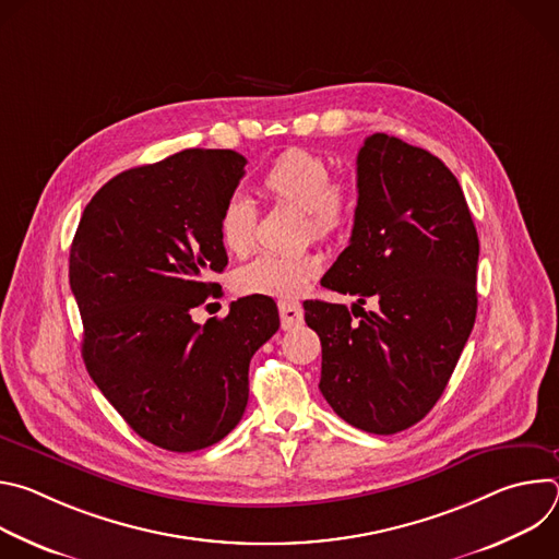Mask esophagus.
Here are the masks:
<instances>
[{
  "label": "esophagus",
  "mask_w": 559,
  "mask_h": 559,
  "mask_svg": "<svg viewBox=\"0 0 559 559\" xmlns=\"http://www.w3.org/2000/svg\"><path fill=\"white\" fill-rule=\"evenodd\" d=\"M278 311H281V325L283 330H292V328H298L302 323V307L298 302H287V300H281L278 302Z\"/></svg>",
  "instance_id": "1"
}]
</instances>
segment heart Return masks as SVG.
<instances>
[{
	"instance_id": "obj_1",
	"label": "heart",
	"mask_w": 559,
	"mask_h": 559,
	"mask_svg": "<svg viewBox=\"0 0 559 559\" xmlns=\"http://www.w3.org/2000/svg\"><path fill=\"white\" fill-rule=\"evenodd\" d=\"M261 192L274 201L302 212L305 234L316 241H330L354 218V190L343 179H332V168L321 154L305 147L281 152L261 177ZM223 248L234 257H246L254 248L257 210L254 203L234 194L223 205L218 218ZM321 272L318 257L302 252L294 257L261 254L234 274L238 294H259L274 298L298 296L309 278Z\"/></svg>"
}]
</instances>
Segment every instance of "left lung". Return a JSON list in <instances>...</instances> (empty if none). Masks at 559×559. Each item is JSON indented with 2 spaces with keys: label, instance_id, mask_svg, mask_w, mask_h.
Returning <instances> with one entry per match:
<instances>
[{
  "label": "left lung",
  "instance_id": "left-lung-1",
  "mask_svg": "<svg viewBox=\"0 0 559 559\" xmlns=\"http://www.w3.org/2000/svg\"><path fill=\"white\" fill-rule=\"evenodd\" d=\"M356 177L349 246L321 283L358 300L352 311L307 300L305 323L321 338L318 389L330 407L391 436L431 412L457 365L475 323L480 243L457 179L431 152L376 132ZM367 297L376 312L359 307Z\"/></svg>",
  "mask_w": 559,
  "mask_h": 559
}]
</instances>
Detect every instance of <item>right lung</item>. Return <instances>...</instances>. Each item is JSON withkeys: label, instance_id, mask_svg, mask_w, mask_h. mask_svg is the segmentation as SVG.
Instances as JSON below:
<instances>
[{"label": "right lung", "instance_id": "obj_1", "mask_svg": "<svg viewBox=\"0 0 559 559\" xmlns=\"http://www.w3.org/2000/svg\"><path fill=\"white\" fill-rule=\"evenodd\" d=\"M246 156L183 150L126 170L86 205L70 246L82 356L108 403L143 440L190 453L243 418L250 360L281 321L272 298H238L205 325L192 309L221 287L218 218Z\"/></svg>", "mask_w": 559, "mask_h": 559}]
</instances>
